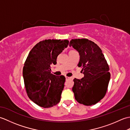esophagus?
<instances>
[{"label":"esophagus","mask_w":130,"mask_h":130,"mask_svg":"<svg viewBox=\"0 0 130 130\" xmlns=\"http://www.w3.org/2000/svg\"><path fill=\"white\" fill-rule=\"evenodd\" d=\"M65 79H66V80H69V79H71V78H70V77H68V76H65Z\"/></svg>","instance_id":"obj_1"}]
</instances>
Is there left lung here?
Masks as SVG:
<instances>
[{
  "label": "left lung",
  "mask_w": 130,
  "mask_h": 130,
  "mask_svg": "<svg viewBox=\"0 0 130 130\" xmlns=\"http://www.w3.org/2000/svg\"><path fill=\"white\" fill-rule=\"evenodd\" d=\"M70 46L79 52L78 64L82 67L84 78H75L73 92L76 101L92 106L100 101L107 90L111 78L109 66L101 49L94 42L85 38L73 39Z\"/></svg>",
  "instance_id": "left-lung-1"
}]
</instances>
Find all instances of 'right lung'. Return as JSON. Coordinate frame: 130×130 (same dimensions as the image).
Returning <instances> with one entry per match:
<instances>
[{"mask_svg": "<svg viewBox=\"0 0 130 130\" xmlns=\"http://www.w3.org/2000/svg\"><path fill=\"white\" fill-rule=\"evenodd\" d=\"M69 41L45 40L30 51L24 63L23 76L28 97L38 106L49 108L61 99L65 78L51 74V65L56 64L57 57Z\"/></svg>", "mask_w": 130, "mask_h": 130, "instance_id": "obj_1", "label": "right lung"}]
</instances>
